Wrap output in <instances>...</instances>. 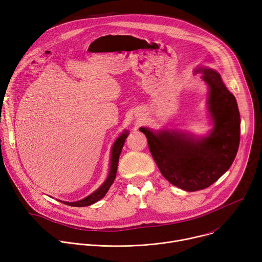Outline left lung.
<instances>
[{
    "label": "left lung",
    "mask_w": 262,
    "mask_h": 262,
    "mask_svg": "<svg viewBox=\"0 0 262 262\" xmlns=\"http://www.w3.org/2000/svg\"><path fill=\"white\" fill-rule=\"evenodd\" d=\"M193 73L202 74L208 85L207 109L212 122L208 134L195 136L177 129L139 128L162 176L186 191L204 189L217 181L233 163L241 140L236 99L221 75L205 67H198Z\"/></svg>",
    "instance_id": "8db88e82"
}]
</instances>
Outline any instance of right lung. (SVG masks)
<instances>
[{"instance_id":"add662e5","label":"right lung","mask_w":262,"mask_h":262,"mask_svg":"<svg viewBox=\"0 0 262 262\" xmlns=\"http://www.w3.org/2000/svg\"><path fill=\"white\" fill-rule=\"evenodd\" d=\"M129 132L127 130H124L120 136L115 139V141L113 142V146L111 148V156H110V166H109V171H108V176L106 178V180L103 182V184L97 189L95 190L93 193H91L90 195H87L86 198L76 201V202H66V201H60L57 200L66 205L69 206H73V207H85V206H90L94 203L100 201L101 199H103L105 196V194L107 193V191L109 190L110 186L112 185L115 176H116V169H118V163H119V158L122 152V149L124 147V143L126 138L128 137Z\"/></svg>"}]
</instances>
